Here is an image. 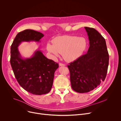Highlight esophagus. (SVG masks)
I'll use <instances>...</instances> for the list:
<instances>
[{
	"label": "esophagus",
	"mask_w": 121,
	"mask_h": 121,
	"mask_svg": "<svg viewBox=\"0 0 121 121\" xmlns=\"http://www.w3.org/2000/svg\"><path fill=\"white\" fill-rule=\"evenodd\" d=\"M59 66H65V65L64 64L61 63H60L59 64Z\"/></svg>",
	"instance_id": "34e87169"
}]
</instances>
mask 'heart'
<instances>
[{"mask_svg": "<svg viewBox=\"0 0 121 121\" xmlns=\"http://www.w3.org/2000/svg\"><path fill=\"white\" fill-rule=\"evenodd\" d=\"M87 44V41L85 38L64 35L54 39L53 44L48 43L47 49L54 57H58L60 54L66 61L72 62L83 54Z\"/></svg>", "mask_w": 121, "mask_h": 121, "instance_id": "heart-1", "label": "heart"}]
</instances>
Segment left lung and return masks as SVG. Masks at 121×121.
<instances>
[{
    "label": "left lung",
    "mask_w": 121,
    "mask_h": 121,
    "mask_svg": "<svg viewBox=\"0 0 121 121\" xmlns=\"http://www.w3.org/2000/svg\"><path fill=\"white\" fill-rule=\"evenodd\" d=\"M90 41L87 53L68 65L72 89L78 93L88 92L104 81L109 56L105 39L95 29L85 27Z\"/></svg>",
    "instance_id": "8db88e82"
}]
</instances>
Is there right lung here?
Instances as JSON below:
<instances>
[{
	"mask_svg": "<svg viewBox=\"0 0 121 121\" xmlns=\"http://www.w3.org/2000/svg\"><path fill=\"white\" fill-rule=\"evenodd\" d=\"M43 36L40 32L25 30L17 34L10 48V62L15 78L22 88L34 95L50 91L58 64L46 58L39 50L30 58H23L18 47L23 42H40Z\"/></svg>",
	"mask_w": 121,
	"mask_h": 121,
	"instance_id": "add662e5",
	"label": "right lung"
}]
</instances>
